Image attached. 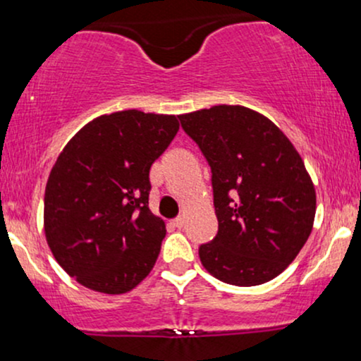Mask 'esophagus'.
<instances>
[{
    "mask_svg": "<svg viewBox=\"0 0 361 361\" xmlns=\"http://www.w3.org/2000/svg\"><path fill=\"white\" fill-rule=\"evenodd\" d=\"M171 224H173V226H175V227H178V229H181V227L185 226V219H183V217H176L175 221H171Z\"/></svg>",
    "mask_w": 361,
    "mask_h": 361,
    "instance_id": "1",
    "label": "esophagus"
}]
</instances>
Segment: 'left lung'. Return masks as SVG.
Returning <instances> with one entry per match:
<instances>
[{
    "instance_id": "left-lung-1",
    "label": "left lung",
    "mask_w": 361,
    "mask_h": 361,
    "mask_svg": "<svg viewBox=\"0 0 361 361\" xmlns=\"http://www.w3.org/2000/svg\"><path fill=\"white\" fill-rule=\"evenodd\" d=\"M212 171L217 235L198 247L210 275L255 287L279 276L312 231L316 190L304 161L271 120L239 105L180 115Z\"/></svg>"
}]
</instances>
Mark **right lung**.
Instances as JSON below:
<instances>
[{"mask_svg":"<svg viewBox=\"0 0 361 361\" xmlns=\"http://www.w3.org/2000/svg\"><path fill=\"white\" fill-rule=\"evenodd\" d=\"M178 128L175 115L115 111L86 123L57 157L45 186V238L86 288L126 293L154 267L166 226L149 210V169Z\"/></svg>","mask_w":361,"mask_h":361,"instance_id":"add662e5","label":"right lung"}]
</instances>
